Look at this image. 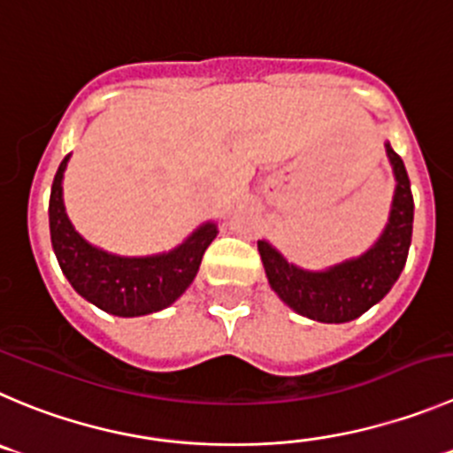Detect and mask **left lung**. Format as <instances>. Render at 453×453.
Listing matches in <instances>:
<instances>
[{"label": "left lung", "instance_id": "1", "mask_svg": "<svg viewBox=\"0 0 453 453\" xmlns=\"http://www.w3.org/2000/svg\"><path fill=\"white\" fill-rule=\"evenodd\" d=\"M395 178L389 219L365 253L326 269L311 271L288 262L269 240H257L266 280L278 298L309 320L340 325L356 320L380 303L407 262L413 229V196L400 155L385 144Z\"/></svg>", "mask_w": 453, "mask_h": 453}]
</instances>
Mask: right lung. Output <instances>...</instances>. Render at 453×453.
Segmentation results:
<instances>
[{
    "label": "right lung",
    "instance_id": "add662e5",
    "mask_svg": "<svg viewBox=\"0 0 453 453\" xmlns=\"http://www.w3.org/2000/svg\"><path fill=\"white\" fill-rule=\"evenodd\" d=\"M71 155L55 173L49 202L50 242L62 273L77 294L102 311L137 318L171 307L191 287L206 247L218 235V224H200L182 244L153 256H118L81 238L64 206V171Z\"/></svg>",
    "mask_w": 453,
    "mask_h": 453
}]
</instances>
